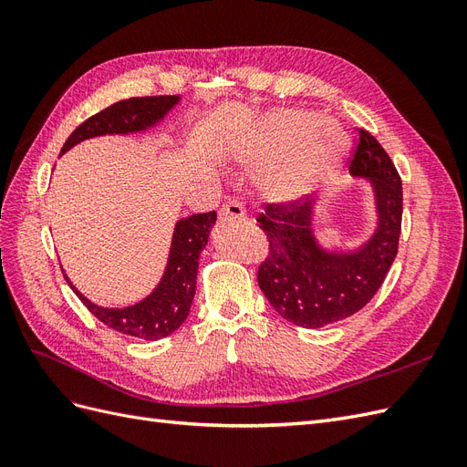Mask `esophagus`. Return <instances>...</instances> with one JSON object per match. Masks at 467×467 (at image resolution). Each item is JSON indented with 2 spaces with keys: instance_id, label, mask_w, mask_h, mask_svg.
Returning <instances> with one entry per match:
<instances>
[{
  "instance_id": "34e87169",
  "label": "esophagus",
  "mask_w": 467,
  "mask_h": 467,
  "mask_svg": "<svg viewBox=\"0 0 467 467\" xmlns=\"http://www.w3.org/2000/svg\"><path fill=\"white\" fill-rule=\"evenodd\" d=\"M220 216L223 220H235V222H242L247 218V212H245V206L239 202V201H230L225 202L220 210Z\"/></svg>"
}]
</instances>
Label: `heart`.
I'll return each instance as SVG.
<instances>
[{
  "instance_id": "obj_1",
  "label": "heart",
  "mask_w": 467,
  "mask_h": 467,
  "mask_svg": "<svg viewBox=\"0 0 467 467\" xmlns=\"http://www.w3.org/2000/svg\"><path fill=\"white\" fill-rule=\"evenodd\" d=\"M234 155L247 163H278L263 177L275 199L292 201L337 173L347 153V136L314 112L282 109L268 112L237 140Z\"/></svg>"
}]
</instances>
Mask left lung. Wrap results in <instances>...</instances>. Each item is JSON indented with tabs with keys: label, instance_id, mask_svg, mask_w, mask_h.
Returning <instances> with one entry per match:
<instances>
[{
	"label": "left lung",
	"instance_id": "left-lung-1",
	"mask_svg": "<svg viewBox=\"0 0 467 467\" xmlns=\"http://www.w3.org/2000/svg\"><path fill=\"white\" fill-rule=\"evenodd\" d=\"M350 175L370 187L376 223L357 247H325L317 239L319 196L304 204H268L257 218L268 237L259 286L275 312L306 329L357 314L384 282L398 255L403 191L398 169L378 140L358 130Z\"/></svg>",
	"mask_w": 467,
	"mask_h": 467
}]
</instances>
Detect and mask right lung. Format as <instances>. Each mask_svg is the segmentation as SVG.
Listing matches in <instances>:
<instances>
[{
	"mask_svg": "<svg viewBox=\"0 0 467 467\" xmlns=\"http://www.w3.org/2000/svg\"><path fill=\"white\" fill-rule=\"evenodd\" d=\"M181 103L179 95H160V97H132L119 101L97 112L91 119L69 134L60 151L66 153L83 140L97 136H129L142 134L155 126H160L165 117ZM216 223V212L208 214H192L181 218L175 223L169 247L165 271L155 288L132 306L124 307H105L86 298L67 278H64L76 292L89 312L103 321L107 327L122 335H130L142 341H158L177 331L189 317L191 306L196 292V275H199V259L202 249L208 245V237Z\"/></svg>",
	"mask_w": 467,
	"mask_h": 467,
	"instance_id": "right-lung-1",
	"label": "right lung"
}]
</instances>
